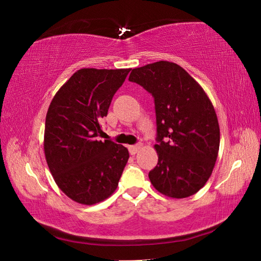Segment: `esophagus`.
Returning a JSON list of instances; mask_svg holds the SVG:
<instances>
[{"mask_svg":"<svg viewBox=\"0 0 261 261\" xmlns=\"http://www.w3.org/2000/svg\"><path fill=\"white\" fill-rule=\"evenodd\" d=\"M140 148H141V143H138V145H135V146H129V152L131 153V154H136L138 151L140 150Z\"/></svg>","mask_w":261,"mask_h":261,"instance_id":"1","label":"esophagus"}]
</instances>
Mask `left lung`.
Here are the masks:
<instances>
[{
    "instance_id": "left-lung-1",
    "label": "left lung",
    "mask_w": 261,
    "mask_h": 261,
    "mask_svg": "<svg viewBox=\"0 0 261 261\" xmlns=\"http://www.w3.org/2000/svg\"><path fill=\"white\" fill-rule=\"evenodd\" d=\"M129 81L150 93L157 124L158 164L149 179L166 196L197 193L212 174L220 146V127L212 103L201 85L170 62L132 69Z\"/></svg>"
}]
</instances>
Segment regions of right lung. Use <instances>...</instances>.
<instances>
[{
	"instance_id": "1",
	"label": "right lung",
	"mask_w": 261,
	"mask_h": 261,
	"mask_svg": "<svg viewBox=\"0 0 261 261\" xmlns=\"http://www.w3.org/2000/svg\"><path fill=\"white\" fill-rule=\"evenodd\" d=\"M130 69L77 70L54 96L45 126V156L58 187L73 201L92 205L118 187L129 159L125 147L98 140L99 121Z\"/></svg>"
}]
</instances>
